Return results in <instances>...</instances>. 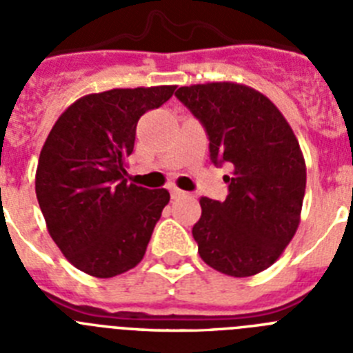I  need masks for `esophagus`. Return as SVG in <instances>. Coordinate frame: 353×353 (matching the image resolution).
I'll list each match as a JSON object with an SVG mask.
<instances>
[{"label": "esophagus", "instance_id": "esophagus-1", "mask_svg": "<svg viewBox=\"0 0 353 353\" xmlns=\"http://www.w3.org/2000/svg\"><path fill=\"white\" fill-rule=\"evenodd\" d=\"M182 196H185V192L176 189V187H171V198L176 199V198H182Z\"/></svg>", "mask_w": 353, "mask_h": 353}]
</instances>
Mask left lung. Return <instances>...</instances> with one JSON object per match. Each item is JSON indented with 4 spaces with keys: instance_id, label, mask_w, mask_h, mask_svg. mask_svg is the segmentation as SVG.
I'll list each match as a JSON object with an SVG mask.
<instances>
[{
    "instance_id": "obj_1",
    "label": "left lung",
    "mask_w": 353,
    "mask_h": 353,
    "mask_svg": "<svg viewBox=\"0 0 353 353\" xmlns=\"http://www.w3.org/2000/svg\"><path fill=\"white\" fill-rule=\"evenodd\" d=\"M176 99L205 127L210 159L228 164L224 201L201 198L192 228L201 260L249 277L281 256L301 223L305 162L292 127L272 102L236 83L182 86Z\"/></svg>"
}]
</instances>
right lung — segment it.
I'll return each mask as SVG.
<instances>
[{"instance_id":"1","label":"right lung","mask_w":353,"mask_h":353,"mask_svg":"<svg viewBox=\"0 0 353 353\" xmlns=\"http://www.w3.org/2000/svg\"><path fill=\"white\" fill-rule=\"evenodd\" d=\"M176 86L117 88L81 97L40 152L35 191L49 235L76 269L114 277L143 260L170 201L166 189L127 183L138 120Z\"/></svg>"}]
</instances>
